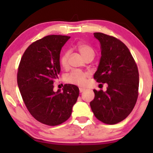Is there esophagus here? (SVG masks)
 Instances as JSON below:
<instances>
[{
	"mask_svg": "<svg viewBox=\"0 0 153 153\" xmlns=\"http://www.w3.org/2000/svg\"><path fill=\"white\" fill-rule=\"evenodd\" d=\"M85 88H79V91H80V93L83 92V91H85Z\"/></svg>",
	"mask_w": 153,
	"mask_h": 153,
	"instance_id": "obj_1",
	"label": "esophagus"
}]
</instances>
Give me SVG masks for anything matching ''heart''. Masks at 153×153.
Returning <instances> with one entry per match:
<instances>
[{
    "label": "heart",
    "mask_w": 153,
    "mask_h": 153,
    "mask_svg": "<svg viewBox=\"0 0 153 153\" xmlns=\"http://www.w3.org/2000/svg\"><path fill=\"white\" fill-rule=\"evenodd\" d=\"M77 49L82 57L86 59L89 57L94 58L95 52L94 49L90 45L83 42H80L77 45ZM68 57H69V52L65 51L60 55L59 57V63L62 68H66L68 65ZM89 77V73L86 72L80 71H73L66 77V81L68 83L73 84L78 86H85L87 83V79Z\"/></svg>",
    "instance_id": "1"
}]
</instances>
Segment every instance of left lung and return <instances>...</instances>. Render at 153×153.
<instances>
[{"label":"left lung","mask_w":153,"mask_h":153,"mask_svg":"<svg viewBox=\"0 0 153 153\" xmlns=\"http://www.w3.org/2000/svg\"><path fill=\"white\" fill-rule=\"evenodd\" d=\"M101 44V57L94 78L107 83V90H94L90 103L94 114L107 124H115L126 119L138 98L139 72L131 52L122 41L103 33H94Z\"/></svg>","instance_id":"1"}]
</instances>
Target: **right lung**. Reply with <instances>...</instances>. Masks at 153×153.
Returning <instances> with one entry per match:
<instances>
[{
	"instance_id": "right-lung-1",
	"label": "right lung",
	"mask_w": 153,
	"mask_h": 153,
	"mask_svg": "<svg viewBox=\"0 0 153 153\" xmlns=\"http://www.w3.org/2000/svg\"><path fill=\"white\" fill-rule=\"evenodd\" d=\"M71 36L49 35L28 47L19 63L17 83L23 101L38 122L57 126L68 120L79 96L76 85L65 84L53 91L60 72L59 54Z\"/></svg>"
}]
</instances>
